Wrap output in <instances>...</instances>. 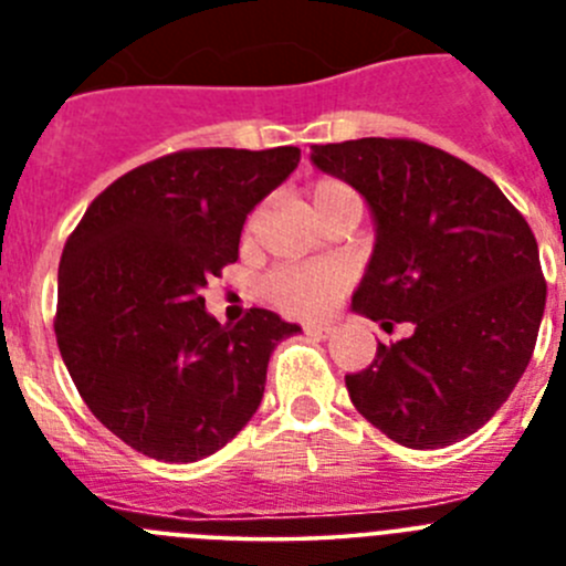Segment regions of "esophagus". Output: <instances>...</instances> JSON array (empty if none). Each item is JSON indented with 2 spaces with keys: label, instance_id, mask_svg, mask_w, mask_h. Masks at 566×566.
Instances as JSON below:
<instances>
[{
  "label": "esophagus",
  "instance_id": "esophagus-1",
  "mask_svg": "<svg viewBox=\"0 0 566 566\" xmlns=\"http://www.w3.org/2000/svg\"><path fill=\"white\" fill-rule=\"evenodd\" d=\"M306 334L323 339V337H328V334H332V326H323V323H312V326H306Z\"/></svg>",
  "mask_w": 566,
  "mask_h": 566
}]
</instances>
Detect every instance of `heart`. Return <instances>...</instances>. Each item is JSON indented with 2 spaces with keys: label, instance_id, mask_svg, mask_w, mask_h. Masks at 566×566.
<instances>
[{
  "label": "heart",
  "instance_id": "1",
  "mask_svg": "<svg viewBox=\"0 0 566 566\" xmlns=\"http://www.w3.org/2000/svg\"><path fill=\"white\" fill-rule=\"evenodd\" d=\"M345 201H359V195L339 178H317L308 187V207L312 214L326 212ZM258 214L247 223V234L254 229ZM263 292L280 312L292 317H319L334 306V300L343 294V277L332 266L319 263H300V266H283L272 272L263 283Z\"/></svg>",
  "mask_w": 566,
  "mask_h": 566
}]
</instances>
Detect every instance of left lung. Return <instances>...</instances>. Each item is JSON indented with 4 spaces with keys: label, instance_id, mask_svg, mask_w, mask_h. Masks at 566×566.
Returning a JSON list of instances; mask_svg holds the SVG:
<instances>
[{
    "label": "left lung",
    "instance_id": "left-lung-1",
    "mask_svg": "<svg viewBox=\"0 0 566 566\" xmlns=\"http://www.w3.org/2000/svg\"><path fill=\"white\" fill-rule=\"evenodd\" d=\"M312 161L352 184L377 221L354 312L411 323L345 374L352 402L405 448H444L479 431L516 388L547 303L538 243L502 189L457 155L413 138L314 147Z\"/></svg>",
    "mask_w": 566,
    "mask_h": 566
}]
</instances>
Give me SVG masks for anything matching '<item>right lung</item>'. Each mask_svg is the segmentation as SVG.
Instances as JSON below:
<instances>
[{"instance_id":"right-lung-1","label":"right lung","mask_w":566,"mask_h":566,"mask_svg":"<svg viewBox=\"0 0 566 566\" xmlns=\"http://www.w3.org/2000/svg\"><path fill=\"white\" fill-rule=\"evenodd\" d=\"M297 161V147L161 155L109 184L70 232L59 352L93 417L133 451L198 462L258 411L274 345L300 326L249 308L223 328L201 294Z\"/></svg>"}]
</instances>
